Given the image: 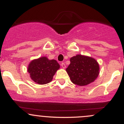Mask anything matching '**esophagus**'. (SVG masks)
Segmentation results:
<instances>
[{
    "label": "esophagus",
    "mask_w": 124,
    "mask_h": 124,
    "mask_svg": "<svg viewBox=\"0 0 124 124\" xmlns=\"http://www.w3.org/2000/svg\"><path fill=\"white\" fill-rule=\"evenodd\" d=\"M61 67H62V68H63V69H65V68H66V65L64 63H61Z\"/></svg>",
    "instance_id": "obj_1"
}]
</instances>
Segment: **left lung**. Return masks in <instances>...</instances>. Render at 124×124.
<instances>
[{
    "instance_id": "1",
    "label": "left lung",
    "mask_w": 124,
    "mask_h": 124,
    "mask_svg": "<svg viewBox=\"0 0 124 124\" xmlns=\"http://www.w3.org/2000/svg\"><path fill=\"white\" fill-rule=\"evenodd\" d=\"M71 81L78 86H86L98 77L100 67L94 58L77 54L70 59V64L66 69Z\"/></svg>"
}]
</instances>
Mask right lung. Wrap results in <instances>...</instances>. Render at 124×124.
Segmentation results:
<instances>
[{
	"label": "right lung",
	"instance_id": "right-lung-1",
	"mask_svg": "<svg viewBox=\"0 0 124 124\" xmlns=\"http://www.w3.org/2000/svg\"><path fill=\"white\" fill-rule=\"evenodd\" d=\"M59 68V64L56 60H49L43 56L32 60L27 67V72L33 82L39 85H45L52 81Z\"/></svg>",
	"mask_w": 124,
	"mask_h": 124
}]
</instances>
